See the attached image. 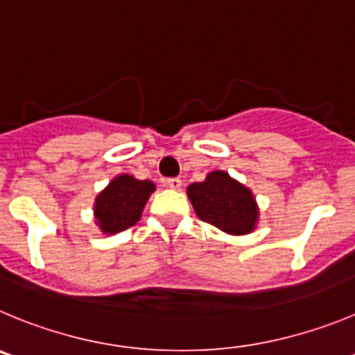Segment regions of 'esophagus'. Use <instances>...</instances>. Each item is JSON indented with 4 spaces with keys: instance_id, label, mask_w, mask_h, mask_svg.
<instances>
[{
    "instance_id": "obj_1",
    "label": "esophagus",
    "mask_w": 355,
    "mask_h": 355,
    "mask_svg": "<svg viewBox=\"0 0 355 355\" xmlns=\"http://www.w3.org/2000/svg\"><path fill=\"white\" fill-rule=\"evenodd\" d=\"M166 185H168L170 189L178 191L182 187V180L180 178H168V180H166Z\"/></svg>"
}]
</instances>
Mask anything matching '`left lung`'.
Here are the masks:
<instances>
[{
  "instance_id": "8db88e82",
  "label": "left lung",
  "mask_w": 355,
  "mask_h": 355,
  "mask_svg": "<svg viewBox=\"0 0 355 355\" xmlns=\"http://www.w3.org/2000/svg\"><path fill=\"white\" fill-rule=\"evenodd\" d=\"M187 198L201 221L228 235H248L257 230L260 209L253 191L226 171H210L203 182L191 184Z\"/></svg>"
}]
</instances>
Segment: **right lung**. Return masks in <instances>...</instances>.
<instances>
[{
	"label": "right lung",
	"instance_id": "obj_1",
	"mask_svg": "<svg viewBox=\"0 0 355 355\" xmlns=\"http://www.w3.org/2000/svg\"><path fill=\"white\" fill-rule=\"evenodd\" d=\"M155 189L152 180H139L129 173L116 175L95 198V225L104 235L130 228L141 219L146 201Z\"/></svg>",
	"mask_w": 355,
	"mask_h": 355
}]
</instances>
